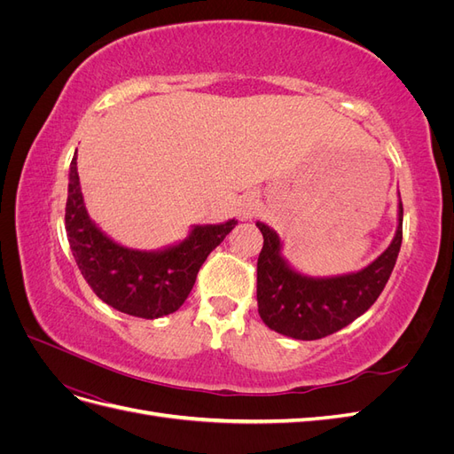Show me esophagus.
<instances>
[{
	"label": "esophagus",
	"instance_id": "esophagus-1",
	"mask_svg": "<svg viewBox=\"0 0 454 454\" xmlns=\"http://www.w3.org/2000/svg\"><path fill=\"white\" fill-rule=\"evenodd\" d=\"M257 210H259V204H257V200H255L254 197H248V199H244V200H242V204H240V210H239V215H240L242 219H252V217L257 214Z\"/></svg>",
	"mask_w": 454,
	"mask_h": 454
}]
</instances>
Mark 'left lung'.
<instances>
[{
    "mask_svg": "<svg viewBox=\"0 0 454 454\" xmlns=\"http://www.w3.org/2000/svg\"><path fill=\"white\" fill-rule=\"evenodd\" d=\"M400 197V191H397ZM257 259V310L272 332L297 340H316L347 327L362 316L387 286L402 248L403 206L397 202V227L390 246L367 267L335 277H309L282 254L284 242L267 223Z\"/></svg>",
    "mask_w": 454,
    "mask_h": 454,
    "instance_id": "obj_1",
    "label": "left lung"
}]
</instances>
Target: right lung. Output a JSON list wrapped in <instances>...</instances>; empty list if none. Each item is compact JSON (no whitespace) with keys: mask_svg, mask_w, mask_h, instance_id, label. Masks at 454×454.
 Masks as SVG:
<instances>
[{"mask_svg":"<svg viewBox=\"0 0 454 454\" xmlns=\"http://www.w3.org/2000/svg\"><path fill=\"white\" fill-rule=\"evenodd\" d=\"M237 223V219H227L215 225H193L184 240L159 250L129 248L90 219L81 193L77 155L72 159L66 200L67 242L92 292L119 312L145 320L176 312L193 290L206 257Z\"/></svg>","mask_w":454,"mask_h":454,"instance_id":"right-lung-1","label":"right lung"}]
</instances>
